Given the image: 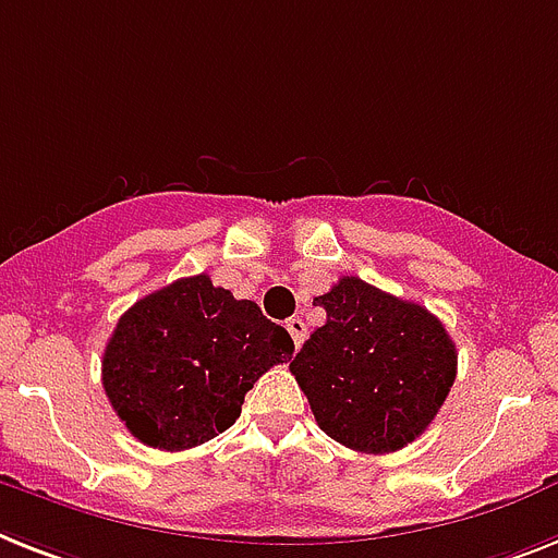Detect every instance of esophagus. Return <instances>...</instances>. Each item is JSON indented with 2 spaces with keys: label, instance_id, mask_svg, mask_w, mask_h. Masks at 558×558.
Wrapping results in <instances>:
<instances>
[{
  "label": "esophagus",
  "instance_id": "obj_1",
  "mask_svg": "<svg viewBox=\"0 0 558 558\" xmlns=\"http://www.w3.org/2000/svg\"><path fill=\"white\" fill-rule=\"evenodd\" d=\"M284 328H288L290 339H293V344L296 348H302V342H305V336H307V325L299 316H290L288 322H284Z\"/></svg>",
  "mask_w": 558,
  "mask_h": 558
}]
</instances>
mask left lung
<instances>
[{"label":"left lung","mask_w":558,"mask_h":558,"mask_svg":"<svg viewBox=\"0 0 558 558\" xmlns=\"http://www.w3.org/2000/svg\"><path fill=\"white\" fill-rule=\"evenodd\" d=\"M328 322L290 373L330 439L359 453H393L434 422L456 379V344L434 313L342 276L313 299Z\"/></svg>","instance_id":"left-lung-1"}]
</instances>
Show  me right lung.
<instances>
[{
	"mask_svg": "<svg viewBox=\"0 0 558 558\" xmlns=\"http://www.w3.org/2000/svg\"><path fill=\"white\" fill-rule=\"evenodd\" d=\"M290 356L282 325L199 274L122 313L105 348L102 388L136 439L173 453L228 430L253 381Z\"/></svg>",
	"mask_w": 558,
	"mask_h": 558,
	"instance_id": "1",
	"label": "right lung"
}]
</instances>
